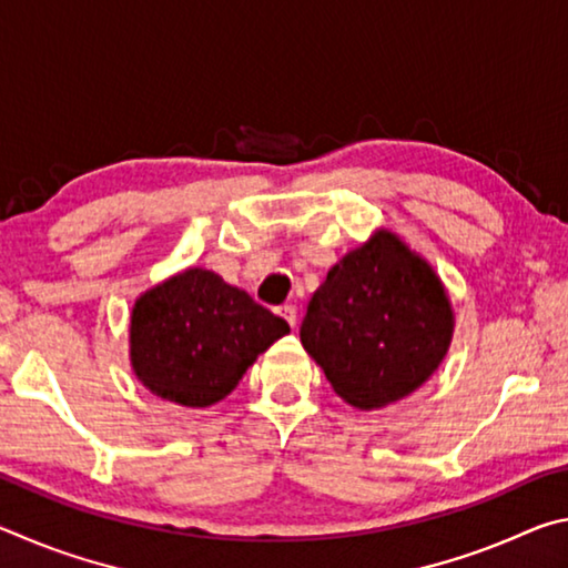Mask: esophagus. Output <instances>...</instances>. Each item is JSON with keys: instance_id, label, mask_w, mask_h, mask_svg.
I'll list each match as a JSON object with an SVG mask.
<instances>
[{"instance_id": "34e87169", "label": "esophagus", "mask_w": 568, "mask_h": 568, "mask_svg": "<svg viewBox=\"0 0 568 568\" xmlns=\"http://www.w3.org/2000/svg\"><path fill=\"white\" fill-rule=\"evenodd\" d=\"M277 315H281V318L287 321V325H293V328H295V321H297L295 305H281V307H277Z\"/></svg>"}]
</instances>
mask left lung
<instances>
[{"mask_svg": "<svg viewBox=\"0 0 568 568\" xmlns=\"http://www.w3.org/2000/svg\"><path fill=\"white\" fill-rule=\"evenodd\" d=\"M454 311L444 283L420 255L378 230L335 263L313 293L301 343L333 390L361 410L420 388L446 358Z\"/></svg>", "mask_w": 568, "mask_h": 568, "instance_id": "1", "label": "left lung"}]
</instances>
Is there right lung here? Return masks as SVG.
<instances>
[{"mask_svg":"<svg viewBox=\"0 0 568 568\" xmlns=\"http://www.w3.org/2000/svg\"><path fill=\"white\" fill-rule=\"evenodd\" d=\"M291 333L287 323L205 267H187L138 297L130 318L134 376L155 396L207 408Z\"/></svg>","mask_w":568,"mask_h":568,"instance_id":"obj_1","label":"right lung"}]
</instances>
